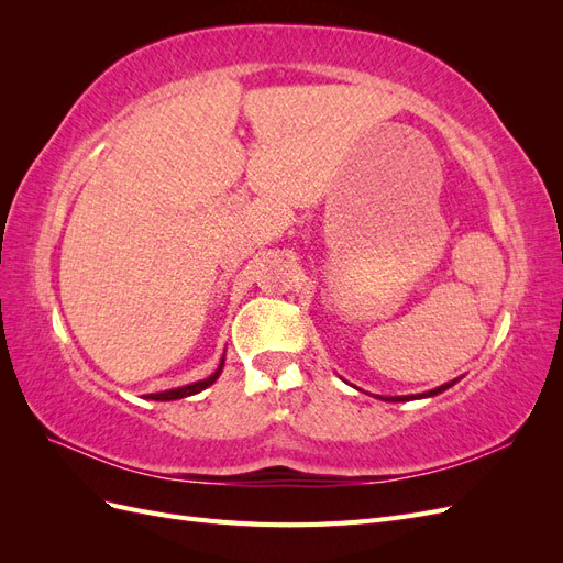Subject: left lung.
<instances>
[{
	"instance_id": "left-lung-1",
	"label": "left lung",
	"mask_w": 563,
	"mask_h": 563,
	"mask_svg": "<svg viewBox=\"0 0 563 563\" xmlns=\"http://www.w3.org/2000/svg\"><path fill=\"white\" fill-rule=\"evenodd\" d=\"M457 380H460V378H455V380H451V383H444V385H439V387H434V389H430V391H420V395H406V397H380V395H378V399H383V401H413V399H428V397H437V395H441V391H446V389H449V387H453Z\"/></svg>"
}]
</instances>
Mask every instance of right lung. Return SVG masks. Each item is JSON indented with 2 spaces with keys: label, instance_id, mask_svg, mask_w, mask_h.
I'll return each mask as SVG.
<instances>
[{
  "label": "right lung",
  "instance_id": "right-lung-1",
  "mask_svg": "<svg viewBox=\"0 0 563 563\" xmlns=\"http://www.w3.org/2000/svg\"><path fill=\"white\" fill-rule=\"evenodd\" d=\"M223 366H225V354H223V360H220V364H218L216 373H211L209 378L197 380V383H190V385H183V387H176V389L155 391V395H145V397H147V399H155V401H174V399H183V397H192V395H197V391L211 387V385L218 380L220 373H223Z\"/></svg>",
  "mask_w": 563,
  "mask_h": 563
}]
</instances>
